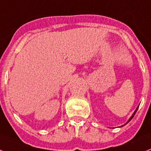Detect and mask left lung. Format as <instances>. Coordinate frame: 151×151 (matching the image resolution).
Masks as SVG:
<instances>
[{
    "mask_svg": "<svg viewBox=\"0 0 151 151\" xmlns=\"http://www.w3.org/2000/svg\"><path fill=\"white\" fill-rule=\"evenodd\" d=\"M138 108H139V107H137V109H136V110H135V111H134V112H133V115H132V116H131V117H130V118L129 119V120H128V121H127V123H126V124H127V123H128V122H129V121H130V120L132 119L133 118V116H134V115H135V114H136V112H137V109H138ZM126 124H125V125H126Z\"/></svg>",
    "mask_w": 151,
    "mask_h": 151,
    "instance_id": "8db88e82",
    "label": "left lung"
}]
</instances>
